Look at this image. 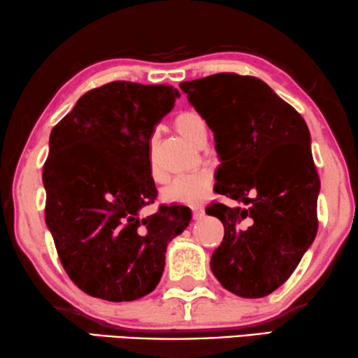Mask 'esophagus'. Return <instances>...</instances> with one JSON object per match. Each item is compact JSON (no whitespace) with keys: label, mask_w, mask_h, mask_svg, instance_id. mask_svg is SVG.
I'll list each match as a JSON object with an SVG mask.
<instances>
[{"label":"esophagus","mask_w":358,"mask_h":358,"mask_svg":"<svg viewBox=\"0 0 358 358\" xmlns=\"http://www.w3.org/2000/svg\"><path fill=\"white\" fill-rule=\"evenodd\" d=\"M192 215H193V219H195V220L201 219L204 215V208L200 206V204H196V206H192Z\"/></svg>","instance_id":"34e87169"}]
</instances>
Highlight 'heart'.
Instances as JSON below:
<instances>
[{
  "instance_id": "obj_1",
  "label": "heart",
  "mask_w": 358,
  "mask_h": 358,
  "mask_svg": "<svg viewBox=\"0 0 358 358\" xmlns=\"http://www.w3.org/2000/svg\"><path fill=\"white\" fill-rule=\"evenodd\" d=\"M174 128L180 136L193 144H200L203 136H206V125L200 115L193 110H182L174 117ZM149 160L152 174L155 176V166L152 163V144L149 143ZM213 187V174L208 169L184 174L176 178L171 184L163 190V200L173 204H198L208 196V193Z\"/></svg>"
}]
</instances>
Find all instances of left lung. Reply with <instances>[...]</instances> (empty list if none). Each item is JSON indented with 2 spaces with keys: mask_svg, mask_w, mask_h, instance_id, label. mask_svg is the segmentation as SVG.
Here are the masks:
<instances>
[{
  "mask_svg": "<svg viewBox=\"0 0 358 358\" xmlns=\"http://www.w3.org/2000/svg\"><path fill=\"white\" fill-rule=\"evenodd\" d=\"M179 87L214 133V190L248 206L206 209L225 228L210 269L234 295L266 296L292 276L317 234L320 180L306 122L252 76L220 73Z\"/></svg>",
  "mask_w": 358,
  "mask_h": 358,
  "instance_id": "1",
  "label": "left lung"
}]
</instances>
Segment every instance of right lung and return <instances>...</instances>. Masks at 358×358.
I'll return each mask as SVG.
<instances>
[{
	"label": "right lung",
	"instance_id": "1",
	"mask_svg": "<svg viewBox=\"0 0 358 358\" xmlns=\"http://www.w3.org/2000/svg\"><path fill=\"white\" fill-rule=\"evenodd\" d=\"M178 96L169 85L109 82L52 128L45 224L64 271L87 295L133 301L150 294L168 243L190 224V209L178 204L139 215L157 198L150 138Z\"/></svg>",
	"mask_w": 358,
	"mask_h": 358
}]
</instances>
